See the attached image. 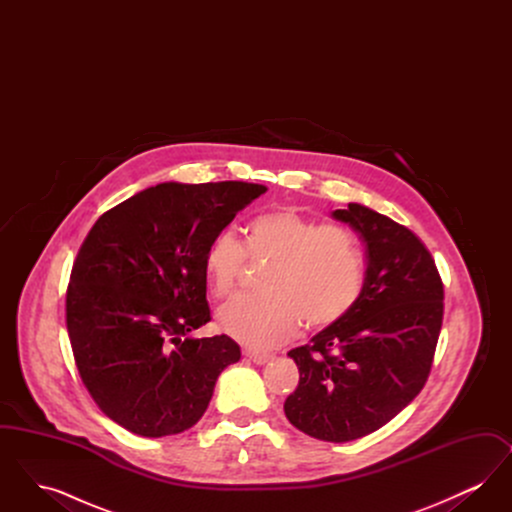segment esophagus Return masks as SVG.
<instances>
[{"instance_id":"esophagus-1","label":"esophagus","mask_w":512,"mask_h":512,"mask_svg":"<svg viewBox=\"0 0 512 512\" xmlns=\"http://www.w3.org/2000/svg\"><path fill=\"white\" fill-rule=\"evenodd\" d=\"M244 355L251 363H255V365H265V363H268V361L272 359L270 353H259V351H251V349H245Z\"/></svg>"}]
</instances>
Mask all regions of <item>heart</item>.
Instances as JSON below:
<instances>
[{
  "instance_id": "b5f03b06",
  "label": "heart",
  "mask_w": 512,
  "mask_h": 512,
  "mask_svg": "<svg viewBox=\"0 0 512 512\" xmlns=\"http://www.w3.org/2000/svg\"><path fill=\"white\" fill-rule=\"evenodd\" d=\"M245 257L270 265L261 280L265 295L226 303L219 326L251 349L290 340L301 320L315 330L328 328L347 317L363 293V247L343 224H317L292 209H274L249 222L244 245L222 230L203 253V272L215 297L236 292Z\"/></svg>"
}]
</instances>
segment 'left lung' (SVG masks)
<instances>
[{
  "label": "left lung",
  "mask_w": 512,
  "mask_h": 512,
  "mask_svg": "<svg viewBox=\"0 0 512 512\" xmlns=\"http://www.w3.org/2000/svg\"><path fill=\"white\" fill-rule=\"evenodd\" d=\"M365 242L353 311L288 357L299 368L284 413L311 438L343 443L388 424L424 388L443 320L438 268L413 232L361 203L332 211Z\"/></svg>",
  "instance_id": "8db88e82"
}]
</instances>
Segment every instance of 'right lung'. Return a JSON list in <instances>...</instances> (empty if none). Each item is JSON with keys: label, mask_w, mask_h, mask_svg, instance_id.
I'll return each mask as SVG.
<instances>
[{"label": "right lung", "mask_w": 512, "mask_h": 512, "mask_svg": "<svg viewBox=\"0 0 512 512\" xmlns=\"http://www.w3.org/2000/svg\"><path fill=\"white\" fill-rule=\"evenodd\" d=\"M261 184L163 182L107 211L74 261L67 330L99 409L144 438L192 428L220 372L238 363L228 336L192 338L211 320L203 253Z\"/></svg>", "instance_id": "add662e5"}]
</instances>
